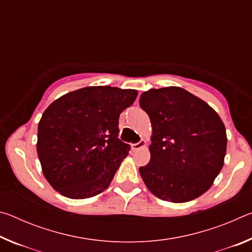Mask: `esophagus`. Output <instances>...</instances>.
Returning <instances> with one entry per match:
<instances>
[{
  "mask_svg": "<svg viewBox=\"0 0 252 252\" xmlns=\"http://www.w3.org/2000/svg\"><path fill=\"white\" fill-rule=\"evenodd\" d=\"M143 147H146V141H144V140H140L139 142L132 144V149H133L134 151L135 150H139V149H141Z\"/></svg>",
  "mask_w": 252,
  "mask_h": 252,
  "instance_id": "obj_1",
  "label": "esophagus"
}]
</instances>
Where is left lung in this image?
Here are the masks:
<instances>
[{
  "mask_svg": "<svg viewBox=\"0 0 252 252\" xmlns=\"http://www.w3.org/2000/svg\"><path fill=\"white\" fill-rule=\"evenodd\" d=\"M140 106L153 130L150 162L139 168L147 188L170 202L200 197L223 167L227 134L218 113L178 87L143 92Z\"/></svg>",
  "mask_w": 252,
  "mask_h": 252,
  "instance_id": "left-lung-1",
  "label": "left lung"
}]
</instances>
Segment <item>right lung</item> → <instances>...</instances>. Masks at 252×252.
Wrapping results in <instances>:
<instances>
[{"mask_svg": "<svg viewBox=\"0 0 252 252\" xmlns=\"http://www.w3.org/2000/svg\"><path fill=\"white\" fill-rule=\"evenodd\" d=\"M138 92L88 87L67 93L44 111L37 156L46 180L71 199L91 198L112 181L130 146L118 138L119 117Z\"/></svg>", "mask_w": 252, "mask_h": 252, "instance_id": "1", "label": "right lung"}]
</instances>
